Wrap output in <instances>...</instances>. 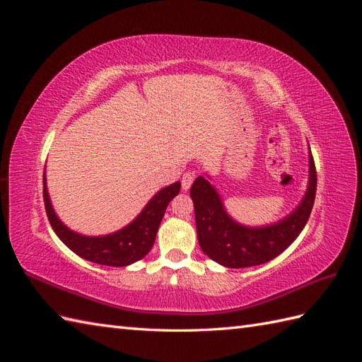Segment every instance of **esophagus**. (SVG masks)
Here are the masks:
<instances>
[{"label": "esophagus", "mask_w": 362, "mask_h": 362, "mask_svg": "<svg viewBox=\"0 0 362 362\" xmlns=\"http://www.w3.org/2000/svg\"><path fill=\"white\" fill-rule=\"evenodd\" d=\"M193 180H194V175L192 172H185L182 175V178H181V187H182V190H189L192 187Z\"/></svg>", "instance_id": "esophagus-1"}]
</instances>
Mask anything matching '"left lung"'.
<instances>
[{
	"mask_svg": "<svg viewBox=\"0 0 362 362\" xmlns=\"http://www.w3.org/2000/svg\"><path fill=\"white\" fill-rule=\"evenodd\" d=\"M317 190V172L310 151V181L303 199L278 223L250 228L237 223L225 211L223 202L206 178L198 177L190 189L196 231L206 257L229 269L264 264L282 254L308 222Z\"/></svg>",
	"mask_w": 362,
	"mask_h": 362,
	"instance_id": "obj_1",
	"label": "left lung"
}]
</instances>
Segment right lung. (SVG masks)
Here are the masks:
<instances>
[{
  "label": "right lung",
  "mask_w": 362,
  "mask_h": 362,
  "mask_svg": "<svg viewBox=\"0 0 362 362\" xmlns=\"http://www.w3.org/2000/svg\"><path fill=\"white\" fill-rule=\"evenodd\" d=\"M180 181L161 189L152 196V199L134 221L119 231L101 237H87L71 231L54 213L47 190V178L43 175V202H45L47 216L54 233L78 257L96 262V264L112 267L129 266L148 254L154 246L158 226L166 213V208L180 193Z\"/></svg>",
  "instance_id": "right-lung-1"
}]
</instances>
